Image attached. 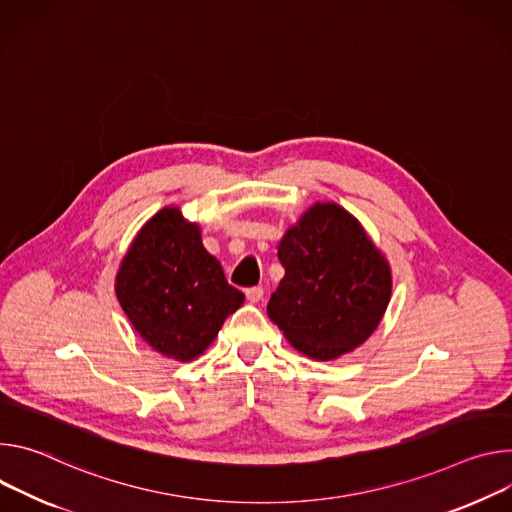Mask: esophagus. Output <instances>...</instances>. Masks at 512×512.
I'll return each mask as SVG.
<instances>
[{
    "label": "esophagus",
    "mask_w": 512,
    "mask_h": 512,
    "mask_svg": "<svg viewBox=\"0 0 512 512\" xmlns=\"http://www.w3.org/2000/svg\"><path fill=\"white\" fill-rule=\"evenodd\" d=\"M246 297H248L250 303H258V301L264 299V289H262V287H250V289L246 291Z\"/></svg>",
    "instance_id": "obj_1"
}]
</instances>
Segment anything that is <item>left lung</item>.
<instances>
[{
  "mask_svg": "<svg viewBox=\"0 0 512 512\" xmlns=\"http://www.w3.org/2000/svg\"><path fill=\"white\" fill-rule=\"evenodd\" d=\"M278 260L285 278L266 311L293 348L333 360L378 327L390 301V268L344 207L313 205L280 240Z\"/></svg>",
  "mask_w": 512,
  "mask_h": 512,
  "instance_id": "1",
  "label": "left lung"
}]
</instances>
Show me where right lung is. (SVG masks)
<instances>
[{
	"instance_id": "add662e5",
	"label": "right lung",
	"mask_w": 512,
	"mask_h": 512,
	"mask_svg": "<svg viewBox=\"0 0 512 512\" xmlns=\"http://www.w3.org/2000/svg\"><path fill=\"white\" fill-rule=\"evenodd\" d=\"M116 295L144 342L181 362L203 354L246 299L203 248L199 225L177 207H164L142 227L118 272Z\"/></svg>"
}]
</instances>
